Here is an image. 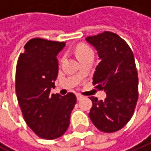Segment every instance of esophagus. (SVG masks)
<instances>
[{"label": "esophagus", "mask_w": 151, "mask_h": 151, "mask_svg": "<svg viewBox=\"0 0 151 151\" xmlns=\"http://www.w3.org/2000/svg\"><path fill=\"white\" fill-rule=\"evenodd\" d=\"M76 97H77V100H78V101H80L81 99L82 98V95H81L80 93H76Z\"/></svg>", "instance_id": "34e87169"}]
</instances>
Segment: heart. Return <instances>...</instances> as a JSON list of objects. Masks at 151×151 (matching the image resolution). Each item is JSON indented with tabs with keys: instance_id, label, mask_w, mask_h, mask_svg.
Returning <instances> with one entry per match:
<instances>
[{
	"instance_id": "obj_1",
	"label": "heart",
	"mask_w": 151,
	"mask_h": 151,
	"mask_svg": "<svg viewBox=\"0 0 151 151\" xmlns=\"http://www.w3.org/2000/svg\"><path fill=\"white\" fill-rule=\"evenodd\" d=\"M75 51H76V55L79 58V60L87 56V55L93 54V50H92L91 47L88 44H86V43L79 44L76 47V49H75Z\"/></svg>"
}]
</instances>
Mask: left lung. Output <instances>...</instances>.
I'll use <instances>...</instances> for the list:
<instances>
[{
	"label": "left lung",
	"mask_w": 151,
	"mask_h": 151,
	"mask_svg": "<svg viewBox=\"0 0 151 151\" xmlns=\"http://www.w3.org/2000/svg\"><path fill=\"white\" fill-rule=\"evenodd\" d=\"M86 40L96 48L101 59L92 84L107 93L104 101L90 97L92 107L89 117L101 131H118L131 119L139 98L134 55L125 40L111 32L89 36Z\"/></svg>",
	"instance_id": "obj_1"
}]
</instances>
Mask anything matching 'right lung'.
<instances>
[{"label": "right lung", "instance_id": "obj_1", "mask_svg": "<svg viewBox=\"0 0 151 151\" xmlns=\"http://www.w3.org/2000/svg\"><path fill=\"white\" fill-rule=\"evenodd\" d=\"M64 46L63 42L34 38L25 44L17 61L15 90L22 116L35 134L45 139L66 132L77 101L72 92L50 93L58 76L57 54Z\"/></svg>", "mask_w": 151, "mask_h": 151}]
</instances>
